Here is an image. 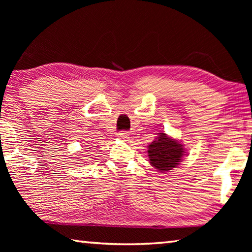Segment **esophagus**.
Segmentation results:
<instances>
[{
    "label": "esophagus",
    "instance_id": "34e87169",
    "mask_svg": "<svg viewBox=\"0 0 252 252\" xmlns=\"http://www.w3.org/2000/svg\"><path fill=\"white\" fill-rule=\"evenodd\" d=\"M118 137L122 138V140H126V138H129V134L126 131H121L120 133H118Z\"/></svg>",
    "mask_w": 252,
    "mask_h": 252
}]
</instances>
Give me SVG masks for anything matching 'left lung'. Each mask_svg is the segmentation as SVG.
I'll return each mask as SVG.
<instances>
[{"label":"left lung","instance_id":"obj_1","mask_svg":"<svg viewBox=\"0 0 252 252\" xmlns=\"http://www.w3.org/2000/svg\"><path fill=\"white\" fill-rule=\"evenodd\" d=\"M148 157L154 168L160 172L178 167L184 155L183 145L165 133H158L156 140L148 146Z\"/></svg>","mask_w":252,"mask_h":252}]
</instances>
